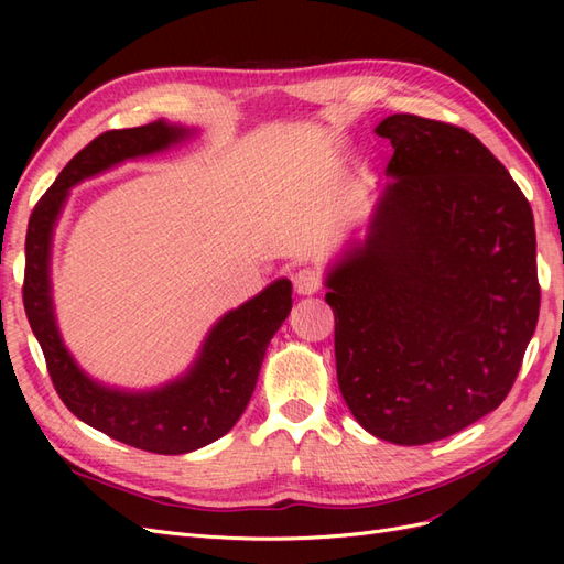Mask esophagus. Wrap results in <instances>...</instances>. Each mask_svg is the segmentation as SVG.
<instances>
[{
    "label": "esophagus",
    "mask_w": 564,
    "mask_h": 564,
    "mask_svg": "<svg viewBox=\"0 0 564 564\" xmlns=\"http://www.w3.org/2000/svg\"><path fill=\"white\" fill-rule=\"evenodd\" d=\"M294 289L301 296H313L322 289L319 272L313 268H301L294 272Z\"/></svg>",
    "instance_id": "esophagus-1"
}]
</instances>
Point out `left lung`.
Returning a JSON list of instances; mask_svg holds the SVG:
<instances>
[{
  "mask_svg": "<svg viewBox=\"0 0 564 564\" xmlns=\"http://www.w3.org/2000/svg\"><path fill=\"white\" fill-rule=\"evenodd\" d=\"M390 183L327 270L336 377L357 423L429 445L494 412L539 319L536 232L508 169L466 129L390 115Z\"/></svg>",
  "mask_w": 564,
  "mask_h": 564,
  "instance_id": "obj_1",
  "label": "left lung"
}]
</instances>
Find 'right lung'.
Wrapping results in <instances>:
<instances>
[{"mask_svg":"<svg viewBox=\"0 0 564 564\" xmlns=\"http://www.w3.org/2000/svg\"><path fill=\"white\" fill-rule=\"evenodd\" d=\"M195 135L164 119L100 133L65 164L32 209L25 240L23 303L54 388L91 429L152 454H187L224 437L245 414L270 338L292 311V282L280 278L220 317L183 377L152 390L104 386L65 348L51 296V242L70 187L127 160L148 158Z\"/></svg>","mask_w":564,"mask_h":564,"instance_id":"obj_1","label":"right lung"}]
</instances>
